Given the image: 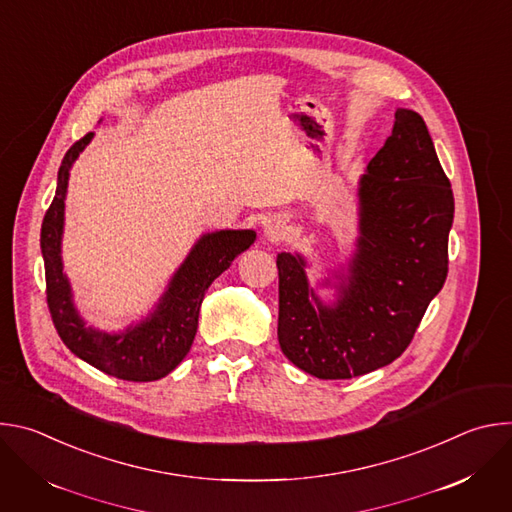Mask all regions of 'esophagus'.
Wrapping results in <instances>:
<instances>
[{
    "instance_id": "34e87169",
    "label": "esophagus",
    "mask_w": 512,
    "mask_h": 512,
    "mask_svg": "<svg viewBox=\"0 0 512 512\" xmlns=\"http://www.w3.org/2000/svg\"><path fill=\"white\" fill-rule=\"evenodd\" d=\"M285 237V225L281 221H277V218H273V221H269L265 225V239L271 241V243H277Z\"/></svg>"
}]
</instances>
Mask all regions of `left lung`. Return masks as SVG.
Segmentation results:
<instances>
[{
    "label": "left lung",
    "mask_w": 512,
    "mask_h": 512,
    "mask_svg": "<svg viewBox=\"0 0 512 512\" xmlns=\"http://www.w3.org/2000/svg\"><path fill=\"white\" fill-rule=\"evenodd\" d=\"M452 223V186L427 125L397 109L393 133L358 180L356 249L346 273H334L336 302L310 287L302 255H277L283 354L318 379L360 377L399 358L448 277Z\"/></svg>",
    "instance_id": "1"
}]
</instances>
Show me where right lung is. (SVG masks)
<instances>
[{"label":"right lung","instance_id":"right-lung-1","mask_svg":"<svg viewBox=\"0 0 512 512\" xmlns=\"http://www.w3.org/2000/svg\"><path fill=\"white\" fill-rule=\"evenodd\" d=\"M87 133L64 154L58 168L56 194L46 210L40 233V249L46 271V302L54 328L66 348L105 375L148 383L172 373L188 354L196 328L204 291L231 267L237 255L255 243V231H214L202 235L184 263L168 283L154 312L131 324L125 332L107 334L87 326L72 304V291L62 271L60 243L64 229V198L72 164L91 143Z\"/></svg>","mask_w":512,"mask_h":512}]
</instances>
